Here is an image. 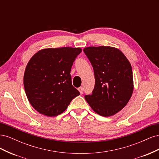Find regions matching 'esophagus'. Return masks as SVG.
Masks as SVG:
<instances>
[{
	"mask_svg": "<svg viewBox=\"0 0 159 159\" xmlns=\"http://www.w3.org/2000/svg\"><path fill=\"white\" fill-rule=\"evenodd\" d=\"M78 90H79V91H80L81 94H83V93H84V88L80 87V88H78Z\"/></svg>",
	"mask_w": 159,
	"mask_h": 159,
	"instance_id": "1",
	"label": "esophagus"
}]
</instances>
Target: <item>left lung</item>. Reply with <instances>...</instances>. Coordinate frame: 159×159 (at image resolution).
Segmentation results:
<instances>
[{"instance_id":"8db88e82","label":"left lung","mask_w":159,"mask_h":159,"mask_svg":"<svg viewBox=\"0 0 159 159\" xmlns=\"http://www.w3.org/2000/svg\"><path fill=\"white\" fill-rule=\"evenodd\" d=\"M84 52L95 80L92 94L85 95V99L95 113L111 116L125 106L132 95L131 66L123 53L113 47H88Z\"/></svg>"}]
</instances>
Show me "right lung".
Segmentation results:
<instances>
[{
	"label": "right lung",
	"mask_w": 159,
	"mask_h": 159,
	"mask_svg": "<svg viewBox=\"0 0 159 159\" xmlns=\"http://www.w3.org/2000/svg\"><path fill=\"white\" fill-rule=\"evenodd\" d=\"M81 52L80 48L44 49L28 61L24 86L28 101L38 112L48 117L57 116L80 95L72 85L70 71Z\"/></svg>",
	"instance_id": "add662e5"
}]
</instances>
